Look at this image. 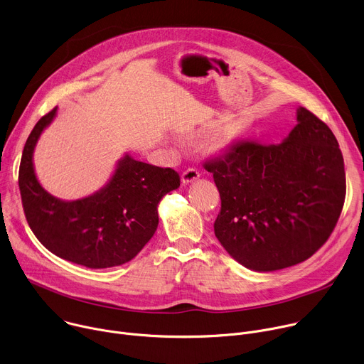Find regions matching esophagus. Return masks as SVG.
Instances as JSON below:
<instances>
[{
    "label": "esophagus",
    "instance_id": "obj_1",
    "mask_svg": "<svg viewBox=\"0 0 364 364\" xmlns=\"http://www.w3.org/2000/svg\"><path fill=\"white\" fill-rule=\"evenodd\" d=\"M198 177H200V171L197 168H194V167H190V168L184 170V173L181 176V180H183L184 184H188V183L197 180Z\"/></svg>",
    "mask_w": 364,
    "mask_h": 364
}]
</instances>
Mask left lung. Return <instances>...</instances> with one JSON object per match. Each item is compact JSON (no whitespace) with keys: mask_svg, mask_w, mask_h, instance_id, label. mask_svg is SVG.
<instances>
[{"mask_svg":"<svg viewBox=\"0 0 364 364\" xmlns=\"http://www.w3.org/2000/svg\"><path fill=\"white\" fill-rule=\"evenodd\" d=\"M296 121L284 142L240 139L203 164L222 200L216 237L239 264L257 272L313 256L344 205V161L334 134L305 108Z\"/></svg>","mask_w":364,"mask_h":364,"instance_id":"8db88e82","label":"left lung"}]
</instances>
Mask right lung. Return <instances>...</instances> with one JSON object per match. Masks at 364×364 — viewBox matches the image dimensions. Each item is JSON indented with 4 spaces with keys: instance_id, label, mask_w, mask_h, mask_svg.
Listing matches in <instances>:
<instances>
[{
    "instance_id": "right-lung-1",
    "label": "right lung",
    "mask_w": 364,
    "mask_h": 364,
    "mask_svg": "<svg viewBox=\"0 0 364 364\" xmlns=\"http://www.w3.org/2000/svg\"><path fill=\"white\" fill-rule=\"evenodd\" d=\"M55 115L56 108L40 118L23 149L18 187L27 223L46 249L69 262L92 269L127 264L157 230V205L178 188L180 176L125 155L97 193L75 201L56 198L40 186L33 167L37 139Z\"/></svg>"
}]
</instances>
